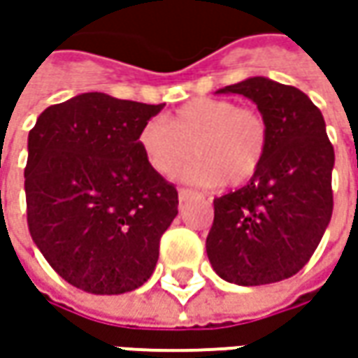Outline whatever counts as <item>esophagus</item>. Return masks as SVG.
<instances>
[{
	"label": "esophagus",
	"instance_id": "34e87169",
	"mask_svg": "<svg viewBox=\"0 0 358 358\" xmlns=\"http://www.w3.org/2000/svg\"><path fill=\"white\" fill-rule=\"evenodd\" d=\"M191 197H195L193 191H189V189H179V201H181V203L187 199H191Z\"/></svg>",
	"mask_w": 358,
	"mask_h": 358
}]
</instances>
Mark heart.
<instances>
[{"label": "heart", "mask_w": 358, "mask_h": 358, "mask_svg": "<svg viewBox=\"0 0 358 358\" xmlns=\"http://www.w3.org/2000/svg\"><path fill=\"white\" fill-rule=\"evenodd\" d=\"M137 143L149 167L163 177L175 175L195 151L199 161L185 169V181L199 187L227 181V185L239 187L263 167L268 123L255 107L219 97H197L177 107L165 121H147Z\"/></svg>", "instance_id": "b5f03b06"}]
</instances>
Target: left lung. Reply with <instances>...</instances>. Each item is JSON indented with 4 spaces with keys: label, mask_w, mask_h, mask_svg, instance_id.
Listing matches in <instances>:
<instances>
[{
    "label": "left lung",
    "mask_w": 358,
    "mask_h": 358,
    "mask_svg": "<svg viewBox=\"0 0 358 358\" xmlns=\"http://www.w3.org/2000/svg\"><path fill=\"white\" fill-rule=\"evenodd\" d=\"M217 93H239L257 105L268 123V147L247 185L213 201L207 257L235 285L289 279L309 263L333 215L335 151L323 113L301 90L267 77Z\"/></svg>",
    "instance_id": "1"
}]
</instances>
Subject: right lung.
I'll use <instances>...</instances> for the list:
<instances>
[{
  "instance_id": "right-lung-1",
  "label": "right lung",
  "mask_w": 358,
  "mask_h": 358,
  "mask_svg": "<svg viewBox=\"0 0 358 358\" xmlns=\"http://www.w3.org/2000/svg\"><path fill=\"white\" fill-rule=\"evenodd\" d=\"M163 105L81 93L48 107L27 137V227L55 273L93 295H121L155 271L177 189L137 135Z\"/></svg>"
}]
</instances>
